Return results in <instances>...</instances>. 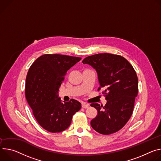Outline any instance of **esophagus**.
<instances>
[{"label":"esophagus","instance_id":"esophagus-1","mask_svg":"<svg viewBox=\"0 0 161 161\" xmlns=\"http://www.w3.org/2000/svg\"><path fill=\"white\" fill-rule=\"evenodd\" d=\"M89 104H87V103H82V108H85V109H87V108H89Z\"/></svg>","mask_w":161,"mask_h":161}]
</instances>
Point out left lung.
<instances>
[{
	"label": "left lung",
	"instance_id": "left-lung-1",
	"mask_svg": "<svg viewBox=\"0 0 161 161\" xmlns=\"http://www.w3.org/2000/svg\"><path fill=\"white\" fill-rule=\"evenodd\" d=\"M83 64L93 66L98 74V92L107 100L103 106L92 103L97 115L91 121L97 132L109 135L121 129L130 118L138 93V79L132 64L125 58L113 53H98L86 58Z\"/></svg>",
	"mask_w": 161,
	"mask_h": 161
}]
</instances>
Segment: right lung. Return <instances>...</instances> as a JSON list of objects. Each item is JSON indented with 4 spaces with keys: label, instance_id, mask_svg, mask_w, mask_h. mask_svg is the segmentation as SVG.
Returning a JSON list of instances; mask_svg holds the SVG:
<instances>
[{
    "label": "right lung",
    "instance_id": "obj_1",
    "mask_svg": "<svg viewBox=\"0 0 161 161\" xmlns=\"http://www.w3.org/2000/svg\"><path fill=\"white\" fill-rule=\"evenodd\" d=\"M80 59L78 57L47 53L39 57L29 69L25 98L35 119L50 132L66 130L72 116L81 108V103L74 99L61 103L58 95L67 71Z\"/></svg>",
    "mask_w": 161,
    "mask_h": 161
}]
</instances>
